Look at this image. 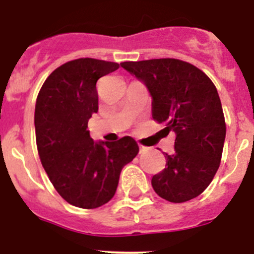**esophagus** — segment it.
Here are the masks:
<instances>
[{"label":"esophagus","instance_id":"esophagus-1","mask_svg":"<svg viewBox=\"0 0 254 254\" xmlns=\"http://www.w3.org/2000/svg\"><path fill=\"white\" fill-rule=\"evenodd\" d=\"M139 149H140V154H141V152H145V151H147V150H149V147H146V146H142V145H140V146H139Z\"/></svg>","mask_w":254,"mask_h":254}]
</instances>
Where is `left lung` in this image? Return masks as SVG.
<instances>
[{
	"instance_id": "8db88e82",
	"label": "left lung",
	"mask_w": 254,
	"mask_h": 254,
	"mask_svg": "<svg viewBox=\"0 0 254 254\" xmlns=\"http://www.w3.org/2000/svg\"><path fill=\"white\" fill-rule=\"evenodd\" d=\"M145 84L152 118L176 134L175 151L151 179L160 197L180 203L202 193L217 172L226 137L222 105L210 78L187 62L174 58L120 63Z\"/></svg>"
}]
</instances>
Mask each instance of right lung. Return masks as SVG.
Returning a JSON list of instances; mask_svg holds the SVG:
<instances>
[{"instance_id":"obj_1","label":"right lung","mask_w":254,"mask_h":254,"mask_svg":"<svg viewBox=\"0 0 254 254\" xmlns=\"http://www.w3.org/2000/svg\"><path fill=\"white\" fill-rule=\"evenodd\" d=\"M119 68L100 59L70 61L51 73L34 110L41 162L57 192L80 208H97L115 195L123 167L139 152L136 141H94L87 130L98 112L97 82Z\"/></svg>"}]
</instances>
